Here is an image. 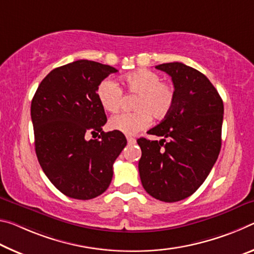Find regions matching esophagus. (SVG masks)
Here are the masks:
<instances>
[{
    "instance_id": "1",
    "label": "esophagus",
    "mask_w": 254,
    "mask_h": 254,
    "mask_svg": "<svg viewBox=\"0 0 254 254\" xmlns=\"http://www.w3.org/2000/svg\"><path fill=\"white\" fill-rule=\"evenodd\" d=\"M127 142H128V144H135L136 143V139L134 138V137L128 136L127 137Z\"/></svg>"
}]
</instances>
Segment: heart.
Returning <instances> with one entry per match:
<instances>
[{"mask_svg":"<svg viewBox=\"0 0 254 254\" xmlns=\"http://www.w3.org/2000/svg\"><path fill=\"white\" fill-rule=\"evenodd\" d=\"M124 84L130 94H136L134 112H120L109 120V127L126 135L136 132L149 126L152 116L162 119L171 111L176 91L169 83L163 82L159 73L149 69H140L127 74ZM100 105L109 112L117 111L122 106L124 92L118 83L106 78L100 83L97 90Z\"/></svg>","mask_w":254,"mask_h":254,"instance_id":"heart-1","label":"heart"}]
</instances>
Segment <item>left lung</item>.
Masks as SVG:
<instances>
[{"label": "left lung", "mask_w": 254, "mask_h": 254, "mask_svg": "<svg viewBox=\"0 0 254 254\" xmlns=\"http://www.w3.org/2000/svg\"><path fill=\"white\" fill-rule=\"evenodd\" d=\"M172 78L171 111L147 131L161 140L137 139L140 181L148 194L165 202L188 198L200 187L222 146L224 105L202 73L179 62L155 66Z\"/></svg>", "instance_id": "8db88e82"}]
</instances>
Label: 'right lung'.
<instances>
[{
    "label": "right lung",
    "instance_id": "right-lung-1",
    "mask_svg": "<svg viewBox=\"0 0 254 254\" xmlns=\"http://www.w3.org/2000/svg\"><path fill=\"white\" fill-rule=\"evenodd\" d=\"M116 72L98 62L75 61L53 69L32 98L39 164L49 181L69 198L89 200L105 192L114 174V162L127 144L123 132L102 130L107 117L97 90ZM90 135L96 139H89Z\"/></svg>",
    "mask_w": 254,
    "mask_h": 254
}]
</instances>
